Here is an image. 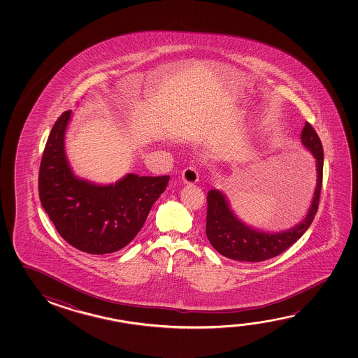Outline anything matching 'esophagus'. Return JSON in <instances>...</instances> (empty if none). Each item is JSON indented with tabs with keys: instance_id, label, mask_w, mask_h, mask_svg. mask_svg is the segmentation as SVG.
I'll return each instance as SVG.
<instances>
[{
	"instance_id": "esophagus-1",
	"label": "esophagus",
	"mask_w": 358,
	"mask_h": 358,
	"mask_svg": "<svg viewBox=\"0 0 358 358\" xmlns=\"http://www.w3.org/2000/svg\"><path fill=\"white\" fill-rule=\"evenodd\" d=\"M199 171L194 167H187L182 171V181L186 185H194L199 182Z\"/></svg>"
}]
</instances>
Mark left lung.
Segmentation results:
<instances>
[{
    "mask_svg": "<svg viewBox=\"0 0 358 358\" xmlns=\"http://www.w3.org/2000/svg\"><path fill=\"white\" fill-rule=\"evenodd\" d=\"M301 142L312 153L317 172L315 194L305 218L287 231H258L236 217L221 191L211 189L207 194L206 235L217 252L236 261L259 262L281 255L308 229L316 216L322 188L323 147L316 131L308 122L302 129Z\"/></svg>",
    "mask_w": 358,
    "mask_h": 358,
    "instance_id": "left-lung-1",
    "label": "left lung"
}]
</instances>
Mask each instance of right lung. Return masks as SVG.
I'll return each instance as SVG.
<instances>
[{
    "label": "right lung",
    "mask_w": 358,
    "mask_h": 358,
    "mask_svg": "<svg viewBox=\"0 0 358 358\" xmlns=\"http://www.w3.org/2000/svg\"><path fill=\"white\" fill-rule=\"evenodd\" d=\"M72 111L53 124L42 156L38 192L43 210L61 237L83 252H116L140 232L170 176L129 173L111 185L75 176L65 152Z\"/></svg>",
    "instance_id": "add662e5"
}]
</instances>
